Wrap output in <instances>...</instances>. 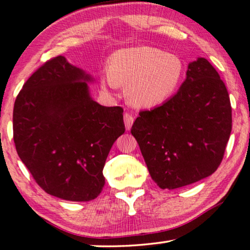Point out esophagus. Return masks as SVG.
Segmentation results:
<instances>
[{
	"mask_svg": "<svg viewBox=\"0 0 250 250\" xmlns=\"http://www.w3.org/2000/svg\"><path fill=\"white\" fill-rule=\"evenodd\" d=\"M124 119H125V128H126V130H129L130 128H131V125H132V124H133V117H132L131 114L125 113V117H124Z\"/></svg>",
	"mask_w": 250,
	"mask_h": 250,
	"instance_id": "obj_1",
	"label": "esophagus"
}]
</instances>
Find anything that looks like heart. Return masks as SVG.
Here are the masks:
<instances>
[{"label": "heart", "instance_id": "1", "mask_svg": "<svg viewBox=\"0 0 250 250\" xmlns=\"http://www.w3.org/2000/svg\"><path fill=\"white\" fill-rule=\"evenodd\" d=\"M185 63L180 56L160 48L132 46L113 52L107 75L102 76L105 90L126 83V98L137 107H155L171 100L184 82Z\"/></svg>", "mask_w": 250, "mask_h": 250}]
</instances>
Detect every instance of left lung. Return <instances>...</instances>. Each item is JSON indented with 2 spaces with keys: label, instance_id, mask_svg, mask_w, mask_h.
<instances>
[{
  "label": "left lung",
  "instance_id": "8db88e82",
  "mask_svg": "<svg viewBox=\"0 0 250 250\" xmlns=\"http://www.w3.org/2000/svg\"><path fill=\"white\" fill-rule=\"evenodd\" d=\"M186 76L171 100L140 112L131 128L150 177L162 189L213 174L230 138V97L219 73L205 58H197Z\"/></svg>",
  "mask_w": 250,
  "mask_h": 250
}]
</instances>
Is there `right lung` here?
Here are the masks:
<instances>
[{
	"instance_id": "right-lung-1",
	"label": "right lung",
	"mask_w": 250,
	"mask_h": 250,
	"mask_svg": "<svg viewBox=\"0 0 250 250\" xmlns=\"http://www.w3.org/2000/svg\"><path fill=\"white\" fill-rule=\"evenodd\" d=\"M94 78L64 56L34 72L13 107L17 153L41 188L71 202L103 190L111 147L125 132L124 110L93 100Z\"/></svg>"
}]
</instances>
